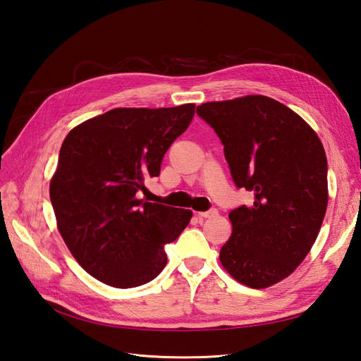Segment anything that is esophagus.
<instances>
[{"label": "esophagus", "mask_w": 361, "mask_h": 361, "mask_svg": "<svg viewBox=\"0 0 361 361\" xmlns=\"http://www.w3.org/2000/svg\"><path fill=\"white\" fill-rule=\"evenodd\" d=\"M216 215V211L212 209V211H206V212H197V216L199 218H211V216H215Z\"/></svg>", "instance_id": "1"}]
</instances>
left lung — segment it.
I'll use <instances>...</instances> for the list:
<instances>
[{"mask_svg": "<svg viewBox=\"0 0 361 361\" xmlns=\"http://www.w3.org/2000/svg\"><path fill=\"white\" fill-rule=\"evenodd\" d=\"M197 114L224 145L236 187L255 192L253 204L228 214L221 265L248 288H269L298 268L321 231L329 204L324 146L302 117L268 96L206 102Z\"/></svg>", "mask_w": 361, "mask_h": 361, "instance_id": "1", "label": "left lung"}]
</instances>
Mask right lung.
Wrapping results in <instances>:
<instances>
[{"label":"right lung","instance_id":"obj_1","mask_svg":"<svg viewBox=\"0 0 361 361\" xmlns=\"http://www.w3.org/2000/svg\"><path fill=\"white\" fill-rule=\"evenodd\" d=\"M194 104L114 108L75 126L64 138L49 197L59 232L75 260L113 288H135L167 265L164 247L192 211L138 199L159 176L167 149L187 130Z\"/></svg>","mask_w":361,"mask_h":361}]
</instances>
